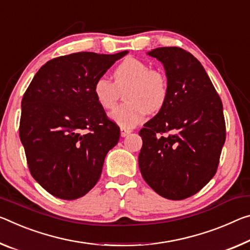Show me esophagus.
<instances>
[{"mask_svg": "<svg viewBox=\"0 0 250 250\" xmlns=\"http://www.w3.org/2000/svg\"><path fill=\"white\" fill-rule=\"evenodd\" d=\"M130 132H131V130H130V129L121 128V137H126Z\"/></svg>", "mask_w": 250, "mask_h": 250, "instance_id": "obj_1", "label": "esophagus"}]
</instances>
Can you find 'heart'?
Segmentation results:
<instances>
[{
	"mask_svg": "<svg viewBox=\"0 0 250 250\" xmlns=\"http://www.w3.org/2000/svg\"><path fill=\"white\" fill-rule=\"evenodd\" d=\"M125 90V104L110 113V118L122 128H133L144 120L146 112H158L168 98V79L160 70L138 59L126 58L113 72V83L104 77L93 84V94L99 104L112 109L119 99V90Z\"/></svg>",
	"mask_w": 250,
	"mask_h": 250,
	"instance_id": "b5f03b06",
	"label": "heart"
}]
</instances>
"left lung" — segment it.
<instances>
[{
    "label": "left lung",
    "instance_id": "1",
    "mask_svg": "<svg viewBox=\"0 0 250 250\" xmlns=\"http://www.w3.org/2000/svg\"><path fill=\"white\" fill-rule=\"evenodd\" d=\"M165 66L168 98L140 130L139 168L158 195L182 200L215 176L226 140L223 102L201 63L177 46L148 52Z\"/></svg>",
    "mask_w": 250,
    "mask_h": 250
}]
</instances>
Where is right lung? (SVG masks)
Masks as SVG:
<instances>
[{
	"label": "right lung",
	"instance_id": "obj_1",
	"mask_svg": "<svg viewBox=\"0 0 250 250\" xmlns=\"http://www.w3.org/2000/svg\"><path fill=\"white\" fill-rule=\"evenodd\" d=\"M126 53L78 52L52 59L26 89L20 139L31 175L52 196L78 199L100 179L120 128L97 102L93 84Z\"/></svg>",
	"mask_w": 250,
	"mask_h": 250
}]
</instances>
